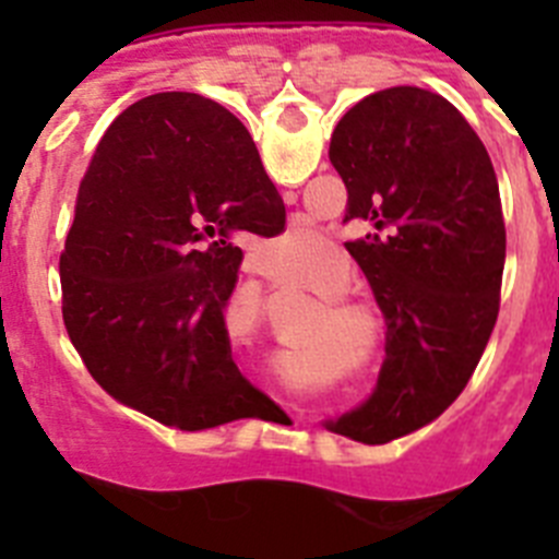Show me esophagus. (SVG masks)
Masks as SVG:
<instances>
[{"label":"esophagus","mask_w":559,"mask_h":559,"mask_svg":"<svg viewBox=\"0 0 559 559\" xmlns=\"http://www.w3.org/2000/svg\"><path fill=\"white\" fill-rule=\"evenodd\" d=\"M283 195H285V201H288V204H290V201H294V199H296V192H294V190H285V192H283Z\"/></svg>","instance_id":"obj_1"}]
</instances>
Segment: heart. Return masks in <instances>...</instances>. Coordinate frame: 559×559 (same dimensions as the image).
<instances>
[{"label": "heart", "mask_w": 559, "mask_h": 559, "mask_svg": "<svg viewBox=\"0 0 559 559\" xmlns=\"http://www.w3.org/2000/svg\"><path fill=\"white\" fill-rule=\"evenodd\" d=\"M316 240H319V231L308 229V226H299V229H288L276 237L274 249L276 254L285 257V260H294V257H299L302 251H308ZM347 285L349 269L341 257H330L328 263H324L322 269H316L308 280V288L316 290V294H335V290H344ZM330 305H333L335 310H341V313H349V310L360 308V302L353 299V296H333Z\"/></svg>", "instance_id": "obj_1"}]
</instances>
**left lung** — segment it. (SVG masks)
I'll return each mask as SVG.
<instances>
[{"instance_id": "obj_1", "label": "left lung", "mask_w": 559, "mask_h": 559, "mask_svg": "<svg viewBox=\"0 0 559 559\" xmlns=\"http://www.w3.org/2000/svg\"><path fill=\"white\" fill-rule=\"evenodd\" d=\"M347 243L386 319L378 389L333 423L383 445L428 426L476 372L498 319L507 231L487 147L445 97L392 86L355 103L330 140Z\"/></svg>"}]
</instances>
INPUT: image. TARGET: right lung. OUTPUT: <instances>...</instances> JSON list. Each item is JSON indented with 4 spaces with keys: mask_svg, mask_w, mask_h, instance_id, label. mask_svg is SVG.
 I'll return each instance as SVG.
<instances>
[{
    "mask_svg": "<svg viewBox=\"0 0 559 559\" xmlns=\"http://www.w3.org/2000/svg\"><path fill=\"white\" fill-rule=\"evenodd\" d=\"M285 204L246 126L221 103L159 92L103 133L61 254L63 324L117 403L179 431L254 417L224 310L243 231L274 237Z\"/></svg>",
    "mask_w": 559,
    "mask_h": 559,
    "instance_id": "1",
    "label": "right lung"
}]
</instances>
